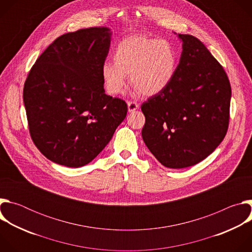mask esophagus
Wrapping results in <instances>:
<instances>
[{
  "label": "esophagus",
  "mask_w": 252,
  "mask_h": 252,
  "mask_svg": "<svg viewBox=\"0 0 252 252\" xmlns=\"http://www.w3.org/2000/svg\"><path fill=\"white\" fill-rule=\"evenodd\" d=\"M127 109L129 113H132L138 109V103L134 101H127Z\"/></svg>",
  "instance_id": "34e87169"
}]
</instances>
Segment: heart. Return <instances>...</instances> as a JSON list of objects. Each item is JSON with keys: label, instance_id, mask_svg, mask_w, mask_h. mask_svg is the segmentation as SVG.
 Here are the masks:
<instances>
[{"label": "heart", "instance_id": "1", "mask_svg": "<svg viewBox=\"0 0 252 252\" xmlns=\"http://www.w3.org/2000/svg\"><path fill=\"white\" fill-rule=\"evenodd\" d=\"M114 62H105L101 77L107 93H123L126 76L129 83L142 95H155L172 81L177 67V54L166 41L143 35H131L121 41L115 52Z\"/></svg>", "mask_w": 252, "mask_h": 252}]
</instances>
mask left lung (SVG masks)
Instances as JSON below:
<instances>
[{"label": "left lung", "mask_w": 252, "mask_h": 252, "mask_svg": "<svg viewBox=\"0 0 252 252\" xmlns=\"http://www.w3.org/2000/svg\"><path fill=\"white\" fill-rule=\"evenodd\" d=\"M183 52L175 75L141 104V135L156 158L185 168L207 158L224 138L229 123L230 83L222 65L191 34L178 33Z\"/></svg>", "instance_id": "8db88e82"}]
</instances>
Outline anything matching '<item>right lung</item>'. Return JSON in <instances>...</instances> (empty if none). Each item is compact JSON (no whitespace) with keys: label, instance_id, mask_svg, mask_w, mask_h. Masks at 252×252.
<instances>
[{"label":"right lung","instance_id":"right-lung-1","mask_svg":"<svg viewBox=\"0 0 252 252\" xmlns=\"http://www.w3.org/2000/svg\"><path fill=\"white\" fill-rule=\"evenodd\" d=\"M110 29L64 33L35 61L24 86L33 143L50 160L68 167L91 162L125 120L127 104L104 93L101 66Z\"/></svg>","mask_w":252,"mask_h":252}]
</instances>
